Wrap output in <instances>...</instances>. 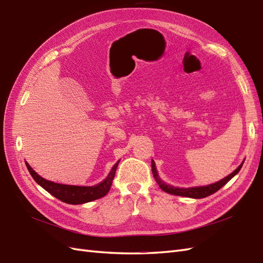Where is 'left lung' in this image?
Masks as SVG:
<instances>
[{"label": "left lung", "mask_w": 263, "mask_h": 263, "mask_svg": "<svg viewBox=\"0 0 263 263\" xmlns=\"http://www.w3.org/2000/svg\"><path fill=\"white\" fill-rule=\"evenodd\" d=\"M242 167V164H241L235 172L231 173L229 176H227L226 178L219 180L218 182L208 184V186H203V187H195V188H188V189H182V188H175L173 186H169V184H166L164 181H162L157 174V170H156L155 166V161H152V172L153 175L156 179V182L158 183V186L160 187L161 190L166 191L168 194L176 195V196H182V197H189V198H197V199H200V198L208 197L212 194H215L216 191H218L220 188L228 182L233 176L237 175L239 173V170Z\"/></svg>", "instance_id": "left-lung-1"}]
</instances>
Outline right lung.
Instances as JSON below:
<instances>
[{
	"instance_id": "1",
	"label": "right lung",
	"mask_w": 263,
	"mask_h": 263,
	"mask_svg": "<svg viewBox=\"0 0 263 263\" xmlns=\"http://www.w3.org/2000/svg\"><path fill=\"white\" fill-rule=\"evenodd\" d=\"M118 162L119 161H117L114 165V167L111 168L107 178H106L103 182L97 184V186H93V187L67 186V184H61V183L48 181L44 178H42L41 176H39L36 173H35L27 162H26V167L28 169V172H30L31 176L33 177V179L36 181L41 187H43L46 191H48L49 194L53 195L55 198H58V199H60L61 201L69 203V204H81V203L99 199V198L107 195V193L111 187L112 179H114L115 177Z\"/></svg>"
}]
</instances>
